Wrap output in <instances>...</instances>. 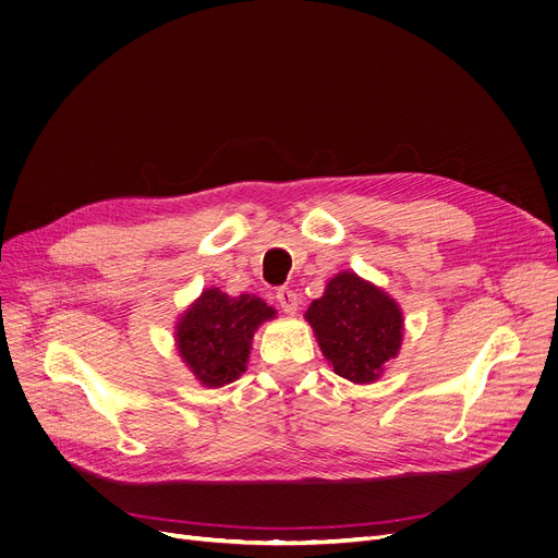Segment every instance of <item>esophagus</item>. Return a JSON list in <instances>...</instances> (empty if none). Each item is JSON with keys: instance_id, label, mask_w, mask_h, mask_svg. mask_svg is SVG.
I'll return each instance as SVG.
<instances>
[{"instance_id": "obj_1", "label": "esophagus", "mask_w": 558, "mask_h": 558, "mask_svg": "<svg viewBox=\"0 0 558 558\" xmlns=\"http://www.w3.org/2000/svg\"><path fill=\"white\" fill-rule=\"evenodd\" d=\"M276 301H278V305H280V310H282L284 314H293L295 310H299V303H301L299 293L291 291L289 287H280V289L276 291Z\"/></svg>"}]
</instances>
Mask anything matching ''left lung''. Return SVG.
I'll list each match as a JSON object with an SVG mask.
<instances>
[{"label":"left lung","mask_w":558,"mask_h":558,"mask_svg":"<svg viewBox=\"0 0 558 558\" xmlns=\"http://www.w3.org/2000/svg\"><path fill=\"white\" fill-rule=\"evenodd\" d=\"M305 316L333 373L348 381L379 379L384 365L399 352L403 318L397 303L356 274L331 278Z\"/></svg>","instance_id":"1"}]
</instances>
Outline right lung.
<instances>
[{"label":"right lung","instance_id":"obj_1","mask_svg":"<svg viewBox=\"0 0 558 558\" xmlns=\"http://www.w3.org/2000/svg\"><path fill=\"white\" fill-rule=\"evenodd\" d=\"M274 314V307L255 295L231 299L219 289H206L177 325L179 354L204 386H227L246 369L257 325Z\"/></svg>","mask_w":558,"mask_h":558}]
</instances>
